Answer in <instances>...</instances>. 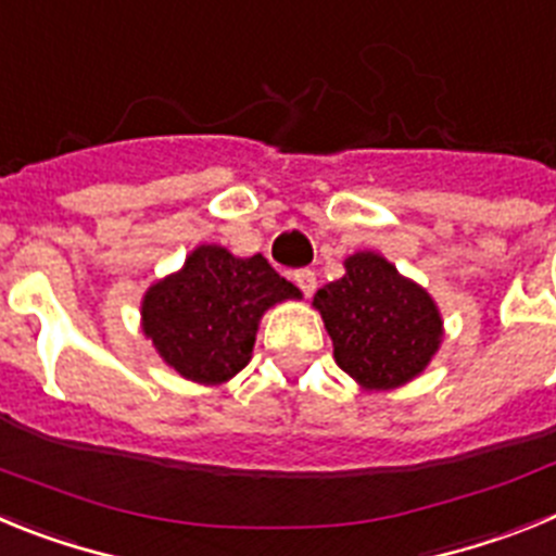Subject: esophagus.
Here are the masks:
<instances>
[{
  "instance_id": "esophagus-1",
  "label": "esophagus",
  "mask_w": 556,
  "mask_h": 556,
  "mask_svg": "<svg viewBox=\"0 0 556 556\" xmlns=\"http://www.w3.org/2000/svg\"><path fill=\"white\" fill-rule=\"evenodd\" d=\"M292 281L301 287V292L306 294V298L317 289V275H314V269H294Z\"/></svg>"
}]
</instances>
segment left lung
Segmentation results:
<instances>
[{
    "label": "left lung",
    "mask_w": 556,
    "mask_h": 556,
    "mask_svg": "<svg viewBox=\"0 0 556 556\" xmlns=\"http://www.w3.org/2000/svg\"><path fill=\"white\" fill-rule=\"evenodd\" d=\"M337 365L367 390H392L424 372L443 337L426 289L376 253H356L345 275L314 294Z\"/></svg>",
    "instance_id": "8db88e82"
}]
</instances>
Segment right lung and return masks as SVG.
<instances>
[{
  "instance_id": "obj_1",
  "label": "right lung",
  "mask_w": 556,
  "mask_h": 556,
  "mask_svg": "<svg viewBox=\"0 0 556 556\" xmlns=\"http://www.w3.org/2000/svg\"><path fill=\"white\" fill-rule=\"evenodd\" d=\"M289 298H301V289L262 253L236 258L203 244L178 275L147 292L141 317L166 365L200 384H223L250 362L258 317Z\"/></svg>"
}]
</instances>
